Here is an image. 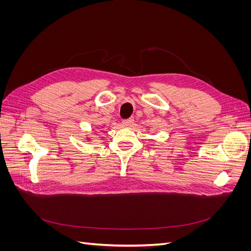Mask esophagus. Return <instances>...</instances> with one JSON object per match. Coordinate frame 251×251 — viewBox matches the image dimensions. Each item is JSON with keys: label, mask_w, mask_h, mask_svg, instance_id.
I'll list each match as a JSON object with an SVG mask.
<instances>
[{"label": "esophagus", "mask_w": 251, "mask_h": 251, "mask_svg": "<svg viewBox=\"0 0 251 251\" xmlns=\"http://www.w3.org/2000/svg\"><path fill=\"white\" fill-rule=\"evenodd\" d=\"M133 123H134V118H128V119H126L123 121V125L125 126H130Z\"/></svg>", "instance_id": "esophagus-1"}]
</instances>
